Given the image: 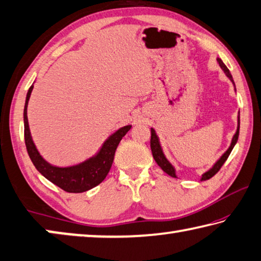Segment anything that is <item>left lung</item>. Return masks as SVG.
Wrapping results in <instances>:
<instances>
[{
    "label": "left lung",
    "instance_id": "1",
    "mask_svg": "<svg viewBox=\"0 0 261 261\" xmlns=\"http://www.w3.org/2000/svg\"><path fill=\"white\" fill-rule=\"evenodd\" d=\"M216 60H218L220 67H221V69L223 70V72L226 73V76L233 83L231 73H230V71H229V69L226 67V64L223 63L222 60H221V59H216ZM233 85H235V84H233ZM237 122H238L237 123V130H236V134L233 135V137H232L230 146H229L227 151L223 153V155L215 162V165L212 167L208 171H206L205 174H202L201 180H206V179H210L211 177H213V176L221 169V167L223 166V163L226 162L228 156L230 155L232 148H233V146H235L237 140H238V135H240V114H238V121ZM151 149H152V154H153L154 160H155V162L158 163L159 167H160L161 169L165 171V173H167L168 175L171 176V177H177V176H176L175 168L173 167V165H171L169 161L167 160L165 154H163V151H162L161 145H160V140H159V137L156 136L155 130H154L153 127L151 129Z\"/></svg>",
    "mask_w": 261,
    "mask_h": 261
}]
</instances>
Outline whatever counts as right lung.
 <instances>
[{
  "mask_svg": "<svg viewBox=\"0 0 261 261\" xmlns=\"http://www.w3.org/2000/svg\"><path fill=\"white\" fill-rule=\"evenodd\" d=\"M33 85L30 87L26 95L24 107V137L25 145L31 161L37 168L39 173L54 183L57 187L70 193H81L87 190L93 189L99 185L108 175L112 168L115 151L120 144L121 139L131 129V125H125L118 129L116 132L105 141L100 151L94 156L87 159L86 161L78 163L76 166L70 167H56L50 165L43 159L32 140L28 121V105L31 93H32Z\"/></svg>",
  "mask_w": 261,
  "mask_h": 261,
  "instance_id": "obj_1",
  "label": "right lung"
}]
</instances>
